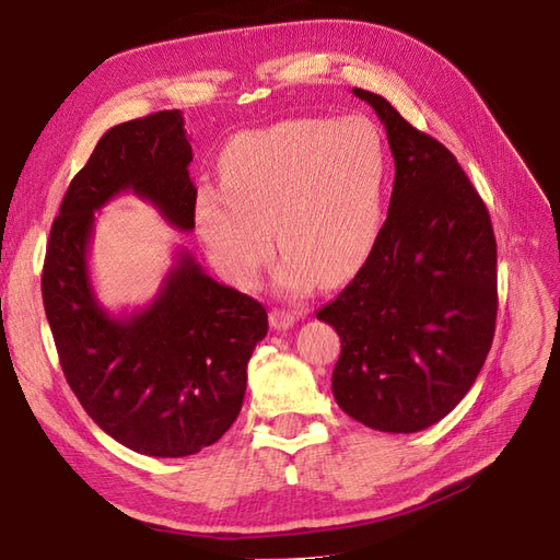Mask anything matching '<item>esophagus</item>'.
<instances>
[{"instance_id":"34e87169","label":"esophagus","mask_w":560,"mask_h":560,"mask_svg":"<svg viewBox=\"0 0 560 560\" xmlns=\"http://www.w3.org/2000/svg\"><path fill=\"white\" fill-rule=\"evenodd\" d=\"M299 319V313L296 311H290V308H273L270 311V327L273 329H290L294 327V322Z\"/></svg>"}]
</instances>
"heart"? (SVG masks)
Here are the masks:
<instances>
[{
	"label": "heart",
	"instance_id": "1",
	"mask_svg": "<svg viewBox=\"0 0 560 560\" xmlns=\"http://www.w3.org/2000/svg\"><path fill=\"white\" fill-rule=\"evenodd\" d=\"M219 175L202 186L196 229L214 266L241 287L257 282L276 241L278 278L306 290L336 284L374 249L383 226L387 147L366 116H303L233 138Z\"/></svg>",
	"mask_w": 560,
	"mask_h": 560
}]
</instances>
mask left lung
Wrapping results in <instances>:
<instances>
[{
    "label": "left lung",
    "instance_id": "obj_1",
    "mask_svg": "<svg viewBox=\"0 0 560 560\" xmlns=\"http://www.w3.org/2000/svg\"><path fill=\"white\" fill-rule=\"evenodd\" d=\"M374 107L395 156L378 241L346 290L317 311L341 336L331 393L362 425L411 434L469 393L493 343L498 245L481 196L451 151L385 97Z\"/></svg>",
    "mask_w": 560,
    "mask_h": 560
}]
</instances>
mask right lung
I'll return each instance as SVG.
<instances>
[{"mask_svg":"<svg viewBox=\"0 0 560 560\" xmlns=\"http://www.w3.org/2000/svg\"><path fill=\"white\" fill-rule=\"evenodd\" d=\"M191 161L179 109L109 128L62 198L42 273L46 319L72 393L118 444L154 457L194 455L233 425L247 362L268 331L261 303L212 280L184 247L149 306L112 315L95 296V212L135 194L171 226L194 231Z\"/></svg>","mask_w":560,"mask_h":560,"instance_id":"right-lung-1","label":"right lung"}]
</instances>
